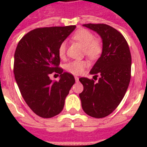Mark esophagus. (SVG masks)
<instances>
[{
  "label": "esophagus",
  "mask_w": 147,
  "mask_h": 147,
  "mask_svg": "<svg viewBox=\"0 0 147 147\" xmlns=\"http://www.w3.org/2000/svg\"><path fill=\"white\" fill-rule=\"evenodd\" d=\"M75 80H76V82H78V81H79V77L75 76Z\"/></svg>",
  "instance_id": "esophagus-1"
}]
</instances>
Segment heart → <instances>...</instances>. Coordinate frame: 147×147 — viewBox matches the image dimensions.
<instances>
[{"label":"heart","instance_id":"b5f03b06","mask_svg":"<svg viewBox=\"0 0 147 147\" xmlns=\"http://www.w3.org/2000/svg\"><path fill=\"white\" fill-rule=\"evenodd\" d=\"M71 39L74 42L80 43L83 46V53L90 60H96L100 57L102 52V45L99 39L94 38V34L84 28L77 30L72 34ZM67 45L66 42H61L58 48V55L64 59L66 55ZM87 66V62L83 60H76L68 62L65 65V69L73 75H80Z\"/></svg>","mask_w":147,"mask_h":147}]
</instances>
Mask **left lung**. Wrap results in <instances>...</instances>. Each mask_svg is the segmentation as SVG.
I'll use <instances>...</instances> for the list:
<instances>
[{"label": "left lung", "instance_id": "obj_1", "mask_svg": "<svg viewBox=\"0 0 147 147\" xmlns=\"http://www.w3.org/2000/svg\"><path fill=\"white\" fill-rule=\"evenodd\" d=\"M83 26L94 30L102 38V53L90 73L94 80L80 78L83 92L80 94L82 108L87 115L103 118L112 113L125 95L130 80L131 56L122 34L104 24ZM100 76L97 82H95Z\"/></svg>", "mask_w": 147, "mask_h": 147}]
</instances>
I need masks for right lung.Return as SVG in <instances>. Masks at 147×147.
<instances>
[{"label": "right lung", "instance_id": "obj_1", "mask_svg": "<svg viewBox=\"0 0 147 147\" xmlns=\"http://www.w3.org/2000/svg\"><path fill=\"white\" fill-rule=\"evenodd\" d=\"M76 28L40 27L30 30L19 42L14 55L13 71L16 83L27 105L42 118H51L61 113L69 90L76 82L70 73L59 67L58 48ZM60 75L53 81L49 75Z\"/></svg>", "mask_w": 147, "mask_h": 147}]
</instances>
